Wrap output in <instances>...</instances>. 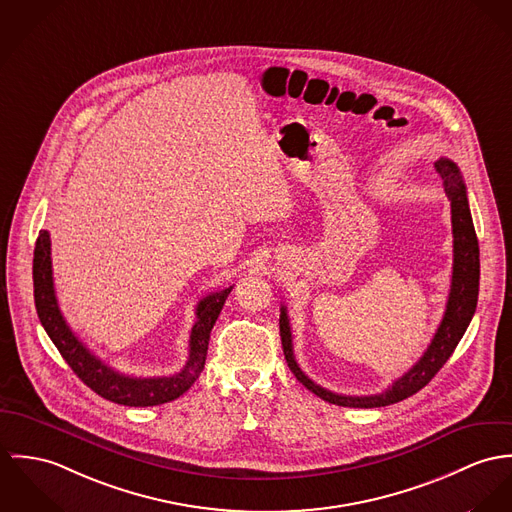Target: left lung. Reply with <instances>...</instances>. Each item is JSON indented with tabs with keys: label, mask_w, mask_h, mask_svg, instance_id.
I'll return each mask as SVG.
<instances>
[{
	"label": "left lung",
	"mask_w": 512,
	"mask_h": 512,
	"mask_svg": "<svg viewBox=\"0 0 512 512\" xmlns=\"http://www.w3.org/2000/svg\"><path fill=\"white\" fill-rule=\"evenodd\" d=\"M436 171L444 180L446 196L452 202V231H454V273H452V286L450 296L446 304L444 318L434 334V340L430 341L424 355L402 375L397 381L379 395L369 397H347L332 393L320 385H316L312 379H308L302 369L298 367L294 353H292V334L290 324L286 316V308H281V341H283L284 359L294 373V377L316 397L349 408H377V406H389L400 402L404 398L412 397L422 387H426L434 375L444 367V363L454 353L459 340L463 338L475 308H477V294H479V243L473 228L469 202H467V190L461 178V172L454 161L450 159H438L434 163Z\"/></svg>",
	"instance_id": "left-lung-1"
}]
</instances>
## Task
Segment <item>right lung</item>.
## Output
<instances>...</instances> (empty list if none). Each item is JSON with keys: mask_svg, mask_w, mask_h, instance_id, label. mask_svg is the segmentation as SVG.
I'll use <instances>...</instances> for the list:
<instances>
[{"mask_svg": "<svg viewBox=\"0 0 512 512\" xmlns=\"http://www.w3.org/2000/svg\"><path fill=\"white\" fill-rule=\"evenodd\" d=\"M33 286H35V308L39 320L49 334V338L57 345L60 355L70 365V369L88 385L94 393L106 400H112L123 406H157L171 402L174 398L184 395L194 381L200 377L210 332L224 308L233 286L218 290L202 298L196 306V322L190 332V355L180 373L171 377H129L106 365L98 359L82 341L74 336L68 328L66 320L60 314L55 283H53V263H51V235L47 229L39 231L35 257H33Z\"/></svg>", "mask_w": 512, "mask_h": 512, "instance_id": "right-lung-1", "label": "right lung"}]
</instances>
